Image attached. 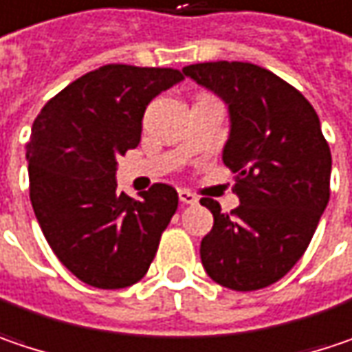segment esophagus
Wrapping results in <instances>:
<instances>
[{"instance_id":"obj_1","label":"esophagus","mask_w":352,"mask_h":352,"mask_svg":"<svg viewBox=\"0 0 352 352\" xmlns=\"http://www.w3.org/2000/svg\"><path fill=\"white\" fill-rule=\"evenodd\" d=\"M179 199H181L183 205H195L197 201H199V199H197L191 191H187V189H179Z\"/></svg>"}]
</instances>
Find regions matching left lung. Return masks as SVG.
Wrapping results in <instances>:
<instances>
[{
    "instance_id": "8db88e82",
    "label": "left lung",
    "mask_w": 352,
    "mask_h": 352,
    "mask_svg": "<svg viewBox=\"0 0 352 352\" xmlns=\"http://www.w3.org/2000/svg\"><path fill=\"white\" fill-rule=\"evenodd\" d=\"M229 105L231 133L223 163L235 173L239 205L213 213L201 241L211 279L233 291H257L285 277L307 251L331 197V149L313 105L275 73L243 61L183 67Z\"/></svg>"
}]
</instances>
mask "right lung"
Masks as SVG:
<instances>
[{"label":"right lung","mask_w":352,"mask_h":352,"mask_svg":"<svg viewBox=\"0 0 352 352\" xmlns=\"http://www.w3.org/2000/svg\"><path fill=\"white\" fill-rule=\"evenodd\" d=\"M183 73L111 63L45 103L25 145L30 199L55 257L79 280L123 289L145 277L179 197L155 183L139 199L117 191V159L141 141L151 99Z\"/></svg>","instance_id":"obj_1"}]
</instances>
